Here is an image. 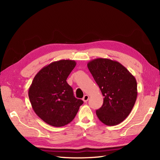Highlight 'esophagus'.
<instances>
[{
    "label": "esophagus",
    "mask_w": 160,
    "mask_h": 160,
    "mask_svg": "<svg viewBox=\"0 0 160 160\" xmlns=\"http://www.w3.org/2000/svg\"><path fill=\"white\" fill-rule=\"evenodd\" d=\"M89 95H84L83 98V101H84L85 103H86L87 101H88V99H89Z\"/></svg>",
    "instance_id": "esophagus-1"
}]
</instances>
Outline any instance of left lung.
<instances>
[{"mask_svg":"<svg viewBox=\"0 0 160 160\" xmlns=\"http://www.w3.org/2000/svg\"><path fill=\"white\" fill-rule=\"evenodd\" d=\"M88 67L99 87L103 98L96 114L106 125H116L126 118L137 99V81L119 62L98 58L89 61Z\"/></svg>","mask_w":160,"mask_h":160,"instance_id":"1","label":"left lung"}]
</instances>
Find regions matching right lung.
Wrapping results in <instances>:
<instances>
[{
	"instance_id": "1",
	"label": "right lung",
	"mask_w": 160,
	"mask_h": 160,
	"mask_svg": "<svg viewBox=\"0 0 160 160\" xmlns=\"http://www.w3.org/2000/svg\"><path fill=\"white\" fill-rule=\"evenodd\" d=\"M73 60H60L43 67L28 89L32 108L45 123L54 127L69 123L83 103L77 99L67 79L75 68Z\"/></svg>"
}]
</instances>
